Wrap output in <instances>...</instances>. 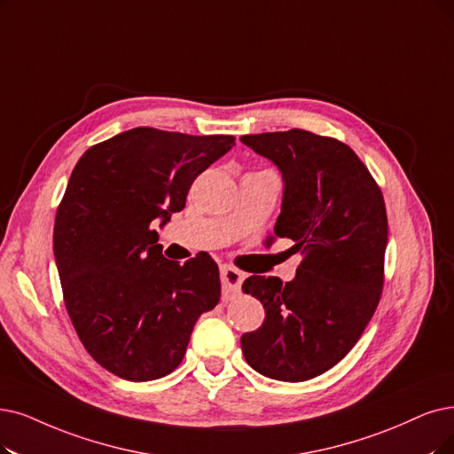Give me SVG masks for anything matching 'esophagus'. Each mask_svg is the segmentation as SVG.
Wrapping results in <instances>:
<instances>
[{
  "label": "esophagus",
  "mask_w": 454,
  "mask_h": 454,
  "mask_svg": "<svg viewBox=\"0 0 454 454\" xmlns=\"http://www.w3.org/2000/svg\"><path fill=\"white\" fill-rule=\"evenodd\" d=\"M242 281H244V274L240 270L232 268V266L222 268V288H223V294L227 298H232L240 293Z\"/></svg>",
  "instance_id": "esophagus-1"
}]
</instances>
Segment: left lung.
Listing matches in <instances>:
<instances>
[{
    "mask_svg": "<svg viewBox=\"0 0 454 454\" xmlns=\"http://www.w3.org/2000/svg\"><path fill=\"white\" fill-rule=\"evenodd\" d=\"M240 141L281 171L274 232L303 255L285 285L271 276L244 281L266 317L242 335V352L262 376L303 382L337 365L376 311L387 246L384 195L357 154L333 137L293 129Z\"/></svg>",
    "mask_w": 454,
    "mask_h": 454,
    "instance_id": "obj_1",
    "label": "left lung"
}]
</instances>
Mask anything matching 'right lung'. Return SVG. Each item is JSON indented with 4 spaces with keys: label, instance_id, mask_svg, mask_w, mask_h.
<instances>
[{
    "label": "right lung",
    "instance_id": "right-lung-1",
    "mask_svg": "<svg viewBox=\"0 0 454 454\" xmlns=\"http://www.w3.org/2000/svg\"><path fill=\"white\" fill-rule=\"evenodd\" d=\"M232 145L141 126L93 145L70 175L53 225L63 298L85 350L119 378L173 372L197 318L220 301L217 264L166 259L153 227L186 207L197 175Z\"/></svg>",
    "mask_w": 454,
    "mask_h": 454
}]
</instances>
